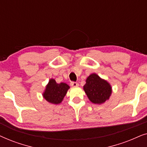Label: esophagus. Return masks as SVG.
Listing matches in <instances>:
<instances>
[{
    "label": "esophagus",
    "mask_w": 147,
    "mask_h": 147,
    "mask_svg": "<svg viewBox=\"0 0 147 147\" xmlns=\"http://www.w3.org/2000/svg\"><path fill=\"white\" fill-rule=\"evenodd\" d=\"M70 85H71L72 87H78V86H79V84L77 82H71V84H70Z\"/></svg>",
    "instance_id": "obj_1"
}]
</instances>
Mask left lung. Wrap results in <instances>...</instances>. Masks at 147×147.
<instances>
[{
	"mask_svg": "<svg viewBox=\"0 0 147 147\" xmlns=\"http://www.w3.org/2000/svg\"><path fill=\"white\" fill-rule=\"evenodd\" d=\"M84 90L90 101L95 104L104 103L109 100L112 92L111 85L96 74H90L87 78Z\"/></svg>",
	"mask_w": 147,
	"mask_h": 147,
	"instance_id": "1",
	"label": "left lung"
}]
</instances>
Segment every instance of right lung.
I'll return each instance as SVG.
<instances>
[{
	"label": "right lung",
	"instance_id": "obj_1",
	"mask_svg": "<svg viewBox=\"0 0 147 147\" xmlns=\"http://www.w3.org/2000/svg\"><path fill=\"white\" fill-rule=\"evenodd\" d=\"M69 89V86L67 84L63 82L57 84L55 80L51 78L45 86L42 95L46 101L57 105L63 101Z\"/></svg>",
	"mask_w": 147,
	"mask_h": 147
}]
</instances>
